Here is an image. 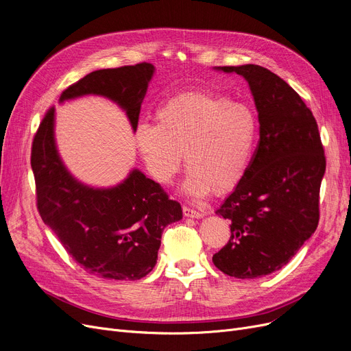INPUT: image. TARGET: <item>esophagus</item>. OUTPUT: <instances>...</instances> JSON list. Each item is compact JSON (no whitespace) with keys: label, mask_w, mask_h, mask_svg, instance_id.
Returning <instances> with one entry per match:
<instances>
[{"label":"esophagus","mask_w":351,"mask_h":351,"mask_svg":"<svg viewBox=\"0 0 351 351\" xmlns=\"http://www.w3.org/2000/svg\"><path fill=\"white\" fill-rule=\"evenodd\" d=\"M184 215L185 217H188V218H195V219H199V218H202L205 213L204 212H201V210H196V209H193V208H189V206H184Z\"/></svg>","instance_id":"esophagus-1"}]
</instances>
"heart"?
<instances>
[{
	"label": "heart",
	"instance_id": "b5f03b06",
	"mask_svg": "<svg viewBox=\"0 0 351 351\" xmlns=\"http://www.w3.org/2000/svg\"><path fill=\"white\" fill-rule=\"evenodd\" d=\"M260 123L255 110L226 95L182 91L159 104L154 123H139L133 139L147 173L171 185L182 160L189 166L184 184L193 197L235 189L245 178Z\"/></svg>",
	"mask_w": 351,
	"mask_h": 351
}]
</instances>
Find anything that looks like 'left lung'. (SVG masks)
I'll return each instance as SVG.
<instances>
[{"label":"left lung","mask_w":351,"mask_h":351,"mask_svg":"<svg viewBox=\"0 0 351 351\" xmlns=\"http://www.w3.org/2000/svg\"><path fill=\"white\" fill-rule=\"evenodd\" d=\"M218 70L248 82L260 142L245 178L217 210L230 219L231 237L212 261L230 277L256 278L288 264L317 230L324 149L311 110L277 74L256 64Z\"/></svg>","instance_id":"1"}]
</instances>
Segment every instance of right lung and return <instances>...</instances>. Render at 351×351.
<instances>
[{
  "instance_id": "right-lung-1",
  "label": "right lung",
  "mask_w": 351,
  "mask_h": 351,
  "mask_svg": "<svg viewBox=\"0 0 351 351\" xmlns=\"http://www.w3.org/2000/svg\"><path fill=\"white\" fill-rule=\"evenodd\" d=\"M155 67L150 63L96 70L69 86L60 101L104 96L123 109L133 130ZM54 113H45L34 136L32 169L44 223L84 271L106 280H141L154 269L165 228L182 208L155 180L133 169L121 184L96 189L66 169L56 147Z\"/></svg>"
}]
</instances>
